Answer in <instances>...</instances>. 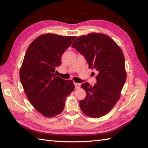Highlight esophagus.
Segmentation results:
<instances>
[{
  "mask_svg": "<svg viewBox=\"0 0 148 148\" xmlns=\"http://www.w3.org/2000/svg\"><path fill=\"white\" fill-rule=\"evenodd\" d=\"M74 84H75V88H76V89H78V88H79V87H80V84H79V83H74Z\"/></svg>",
  "mask_w": 148,
  "mask_h": 148,
  "instance_id": "esophagus-1",
  "label": "esophagus"
}]
</instances>
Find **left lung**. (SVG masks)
Wrapping results in <instances>:
<instances>
[{"label": "left lung", "instance_id": "1", "mask_svg": "<svg viewBox=\"0 0 148 148\" xmlns=\"http://www.w3.org/2000/svg\"><path fill=\"white\" fill-rule=\"evenodd\" d=\"M71 47L84 57L89 69L98 71L97 83L93 86L87 82L81 85L86 96L79 101L80 108L88 117H101L117 102L126 81L122 49L107 35L96 33L77 38Z\"/></svg>", "mask_w": 148, "mask_h": 148}]
</instances>
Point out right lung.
Masks as SVG:
<instances>
[{"instance_id": "right-lung-1", "label": "right lung", "mask_w": 148, "mask_h": 148, "mask_svg": "<svg viewBox=\"0 0 148 148\" xmlns=\"http://www.w3.org/2000/svg\"><path fill=\"white\" fill-rule=\"evenodd\" d=\"M56 34L39 36L30 44L20 70L24 91L34 109L44 117L60 114L66 97L74 90L72 80L56 76L61 57L76 39Z\"/></svg>"}]
</instances>
